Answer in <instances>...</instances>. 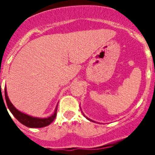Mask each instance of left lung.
<instances>
[{
	"label": "left lung",
	"instance_id": "left-lung-1",
	"mask_svg": "<svg viewBox=\"0 0 155 155\" xmlns=\"http://www.w3.org/2000/svg\"><path fill=\"white\" fill-rule=\"evenodd\" d=\"M86 118H87V120H90V121H92V122H94V121H93V120H90V119H88V118H87V117H86Z\"/></svg>",
	"mask_w": 155,
	"mask_h": 155
}]
</instances>
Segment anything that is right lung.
Wrapping results in <instances>:
<instances>
[{"label":"right lung","instance_id":"add662e5","mask_svg":"<svg viewBox=\"0 0 155 155\" xmlns=\"http://www.w3.org/2000/svg\"><path fill=\"white\" fill-rule=\"evenodd\" d=\"M5 101H6L8 108L9 109L11 113H12V115H13V116H15L21 124H22L23 125L25 126H26V127H30V128H40V127H46V126L50 125L52 122L54 120V119L56 118V116H57V106L55 109L54 113H53L52 116H50V117H47V118H37V117H32V116H31L25 114V113H21V112L18 110V109L12 105V102H10V100H9L8 96V93H7L6 91V87H5ZM3 101H4V99H3ZM4 103H5V102H4ZM5 107H6V106H5Z\"/></svg>","mask_w":155,"mask_h":155}]
</instances>
